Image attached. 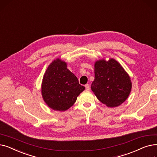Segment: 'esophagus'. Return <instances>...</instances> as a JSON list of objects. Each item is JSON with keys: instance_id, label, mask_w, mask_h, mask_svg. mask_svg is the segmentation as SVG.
Masks as SVG:
<instances>
[{"instance_id": "1", "label": "esophagus", "mask_w": 157, "mask_h": 157, "mask_svg": "<svg viewBox=\"0 0 157 157\" xmlns=\"http://www.w3.org/2000/svg\"><path fill=\"white\" fill-rule=\"evenodd\" d=\"M85 88H86V90H90V85L89 84H86V85H85Z\"/></svg>"}]
</instances>
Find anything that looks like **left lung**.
I'll return each instance as SVG.
<instances>
[{"label":"left lung","mask_w":157,"mask_h":157,"mask_svg":"<svg viewBox=\"0 0 157 157\" xmlns=\"http://www.w3.org/2000/svg\"><path fill=\"white\" fill-rule=\"evenodd\" d=\"M92 90L102 103L117 107L128 98L132 83L128 74L114 59L101 60L95 63V79Z\"/></svg>","instance_id":"1"}]
</instances>
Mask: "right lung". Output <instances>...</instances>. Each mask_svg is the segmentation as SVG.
Returning <instances> with one entry per match:
<instances>
[{"mask_svg":"<svg viewBox=\"0 0 157 157\" xmlns=\"http://www.w3.org/2000/svg\"><path fill=\"white\" fill-rule=\"evenodd\" d=\"M85 88L67 68V63L57 59L48 66L41 90L43 99L49 108L63 111L71 108Z\"/></svg>","mask_w":157,"mask_h":157,"instance_id":"right-lung-1","label":"right lung"}]
</instances>
